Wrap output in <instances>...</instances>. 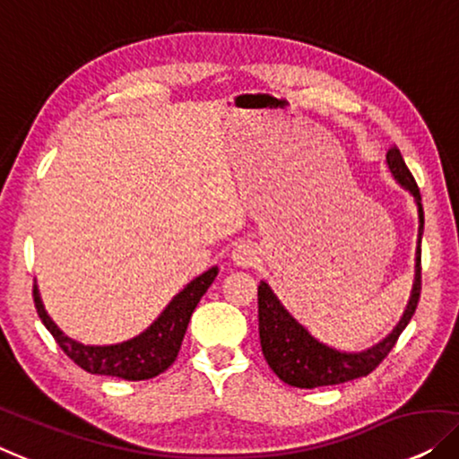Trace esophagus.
<instances>
[{
	"label": "esophagus",
	"instance_id": "34e87169",
	"mask_svg": "<svg viewBox=\"0 0 459 459\" xmlns=\"http://www.w3.org/2000/svg\"><path fill=\"white\" fill-rule=\"evenodd\" d=\"M258 255H261V252H258V246L248 240L238 242L234 248H231V258H234L238 267H250V264H255L258 261Z\"/></svg>",
	"mask_w": 459,
	"mask_h": 459
}]
</instances>
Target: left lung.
Returning <instances> with one entry per match:
<instances>
[{"label":"left lung","mask_w":459,"mask_h":459,"mask_svg":"<svg viewBox=\"0 0 459 459\" xmlns=\"http://www.w3.org/2000/svg\"><path fill=\"white\" fill-rule=\"evenodd\" d=\"M387 168L391 176L395 178V182L402 184L414 196L418 207L414 283H411L406 310H403L400 323L395 325L394 331L373 348L364 351H340L312 337L308 329L283 308V304L279 302L269 283L261 281V285H258V335H261L264 360H267L271 370L291 387L315 389L325 387V385L348 383L370 375L394 350L397 337L406 329L418 307V298H420V240L424 230L420 190H418L414 176L410 174L397 147H391L387 151Z\"/></svg>","instance_id":"8db88e82"}]
</instances>
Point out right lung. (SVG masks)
Instances as JSON below:
<instances>
[{"label": "right lung", "instance_id": "add662e5", "mask_svg": "<svg viewBox=\"0 0 459 459\" xmlns=\"http://www.w3.org/2000/svg\"><path fill=\"white\" fill-rule=\"evenodd\" d=\"M219 269L211 267L203 275L186 285L180 294L174 296L165 310L159 315L151 327L143 331L141 335L132 337L128 342L116 345H84L81 342L70 340L45 310L41 302V294L35 285L32 296H35V307L45 327H48L53 340L57 342L64 354L74 360L78 367L91 375H108L126 378V381H144L168 370L180 351L186 329H188L190 316L196 304L201 302L204 291L213 283Z\"/></svg>", "mask_w": 459, "mask_h": 459}]
</instances>
